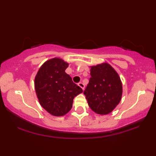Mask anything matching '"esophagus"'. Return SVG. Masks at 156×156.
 Instances as JSON below:
<instances>
[{"instance_id": "esophagus-1", "label": "esophagus", "mask_w": 156, "mask_h": 156, "mask_svg": "<svg viewBox=\"0 0 156 156\" xmlns=\"http://www.w3.org/2000/svg\"><path fill=\"white\" fill-rule=\"evenodd\" d=\"M78 86H80L81 88H82L83 90H84V84H83V83H82V82H79L78 83Z\"/></svg>"}]
</instances>
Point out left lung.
<instances>
[{
	"instance_id": "8db88e82",
	"label": "left lung",
	"mask_w": 156,
	"mask_h": 156,
	"mask_svg": "<svg viewBox=\"0 0 156 156\" xmlns=\"http://www.w3.org/2000/svg\"><path fill=\"white\" fill-rule=\"evenodd\" d=\"M91 77L84 91L89 106L96 114L106 115L116 107L122 97V83L108 63L91 66Z\"/></svg>"
}]
</instances>
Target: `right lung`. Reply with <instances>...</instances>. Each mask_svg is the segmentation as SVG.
<instances>
[{
  "instance_id": "right-lung-1",
  "label": "right lung",
  "mask_w": 156,
  "mask_h": 156,
  "mask_svg": "<svg viewBox=\"0 0 156 156\" xmlns=\"http://www.w3.org/2000/svg\"><path fill=\"white\" fill-rule=\"evenodd\" d=\"M69 64L60 58L46 61L35 78V89L40 105L55 116H62L71 110L74 98L82 89L72 82L65 69Z\"/></svg>"
}]
</instances>
